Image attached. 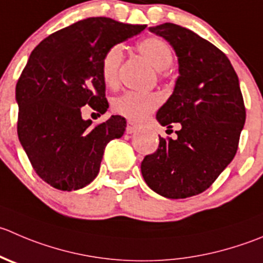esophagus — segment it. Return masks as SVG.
Here are the masks:
<instances>
[{
	"instance_id": "1",
	"label": "esophagus",
	"mask_w": 263,
	"mask_h": 263,
	"mask_svg": "<svg viewBox=\"0 0 263 263\" xmlns=\"http://www.w3.org/2000/svg\"><path fill=\"white\" fill-rule=\"evenodd\" d=\"M137 129H139V126H136L135 123H132V122H128V123H127V128H126L127 134H135Z\"/></svg>"
}]
</instances>
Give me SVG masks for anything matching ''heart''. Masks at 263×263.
I'll use <instances>...</instances> for the list:
<instances>
[{"mask_svg": "<svg viewBox=\"0 0 263 263\" xmlns=\"http://www.w3.org/2000/svg\"><path fill=\"white\" fill-rule=\"evenodd\" d=\"M139 52L152 64L157 70H165L173 61V53L170 46L158 37H147L137 43ZM123 60V50L121 45H113L104 52L100 61V74L108 87L114 88L118 85V73ZM160 100L155 93L124 92L114 99L111 108L119 116L135 122H141L153 113L159 105Z\"/></svg>", "mask_w": 263, "mask_h": 263, "instance_id": "obj_1", "label": "heart"}]
</instances>
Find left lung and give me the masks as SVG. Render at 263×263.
Returning a JSON list of instances; mask_svg holds the SVG:
<instances>
[{
	"mask_svg": "<svg viewBox=\"0 0 263 263\" xmlns=\"http://www.w3.org/2000/svg\"><path fill=\"white\" fill-rule=\"evenodd\" d=\"M149 30L170 42L180 73L157 119L167 128L180 123L181 129L176 140L159 136L157 152L141 162V173L157 194L183 199L207 190L234 159L246 106L238 76L215 45L172 23Z\"/></svg>",
	"mask_w": 263,
	"mask_h": 263,
	"instance_id": "obj_1",
	"label": "left lung"
}]
</instances>
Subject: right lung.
<instances>
[{"label": "right lung", "instance_id": "obj_1", "mask_svg": "<svg viewBox=\"0 0 263 263\" xmlns=\"http://www.w3.org/2000/svg\"><path fill=\"white\" fill-rule=\"evenodd\" d=\"M145 28L88 17L50 34L30 53L15 90L17 136L33 170L52 187L72 191L88 185L108 142L123 136V117L92 126L81 110L85 105L101 114L108 110L101 58Z\"/></svg>", "mask_w": 263, "mask_h": 263}]
</instances>
